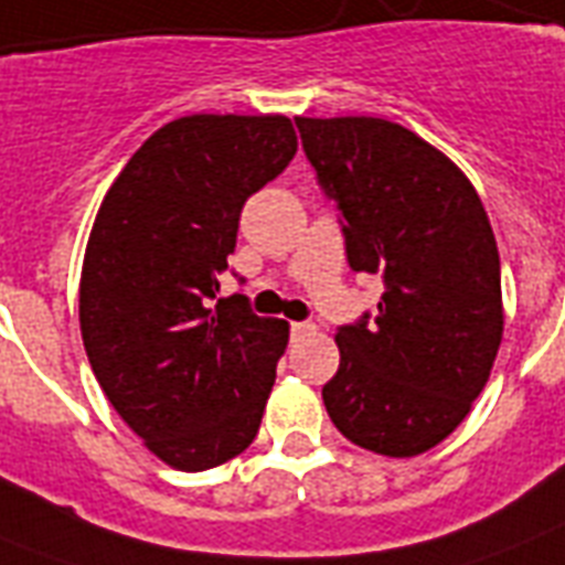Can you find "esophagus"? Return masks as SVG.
<instances>
[{
	"label": "esophagus",
	"mask_w": 565,
	"mask_h": 565,
	"mask_svg": "<svg viewBox=\"0 0 565 565\" xmlns=\"http://www.w3.org/2000/svg\"><path fill=\"white\" fill-rule=\"evenodd\" d=\"M290 334L292 337L317 334V326H313V322H290Z\"/></svg>",
	"instance_id": "1"
}]
</instances>
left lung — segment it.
Instances as JSON below:
<instances>
[{
	"mask_svg": "<svg viewBox=\"0 0 565 565\" xmlns=\"http://www.w3.org/2000/svg\"><path fill=\"white\" fill-rule=\"evenodd\" d=\"M354 273L384 278L377 313L337 331L322 386L337 430L386 457L428 451L481 395L504 331L495 234L472 181L398 122L296 117Z\"/></svg>",
	"mask_w": 565,
	"mask_h": 565,
	"instance_id": "8db88e82",
	"label": "left lung"
}]
</instances>
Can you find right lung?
Wrapping results in <instances>:
<instances>
[{
	"label": "right lung",
	"instance_id": "obj_1",
	"mask_svg": "<svg viewBox=\"0 0 565 565\" xmlns=\"http://www.w3.org/2000/svg\"><path fill=\"white\" fill-rule=\"evenodd\" d=\"M296 149L281 114L172 119L93 222L78 290L87 361L128 428L181 472L237 457L260 428L290 326L216 292L243 204Z\"/></svg>",
	"mask_w": 565,
	"mask_h": 565
}]
</instances>
